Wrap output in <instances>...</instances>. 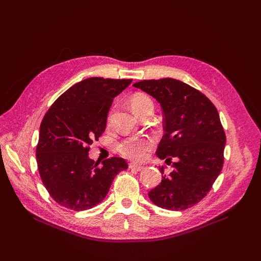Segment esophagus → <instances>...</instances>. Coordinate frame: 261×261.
<instances>
[{"mask_svg":"<svg viewBox=\"0 0 261 261\" xmlns=\"http://www.w3.org/2000/svg\"><path fill=\"white\" fill-rule=\"evenodd\" d=\"M129 169L130 170H135V171H141V170H144L145 168L141 167V165H137L135 163H129Z\"/></svg>","mask_w":261,"mask_h":261,"instance_id":"1","label":"esophagus"}]
</instances>
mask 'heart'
<instances>
[{
    "label": "heart",
    "mask_w": 261,
    "mask_h": 261,
    "mask_svg": "<svg viewBox=\"0 0 261 261\" xmlns=\"http://www.w3.org/2000/svg\"><path fill=\"white\" fill-rule=\"evenodd\" d=\"M130 106L133 111L137 115L146 109L152 108L153 102L151 98L144 93H134L130 98ZM111 122V114L109 116V123ZM153 147V140L148 137H133L127 138L117 145V151L120 152L124 158L132 161H143L145 160L148 152Z\"/></svg>",
    "instance_id": "b5f03b06"
}]
</instances>
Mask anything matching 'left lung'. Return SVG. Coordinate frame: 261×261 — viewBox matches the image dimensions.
Masks as SVG:
<instances>
[{
	"mask_svg": "<svg viewBox=\"0 0 261 261\" xmlns=\"http://www.w3.org/2000/svg\"><path fill=\"white\" fill-rule=\"evenodd\" d=\"M133 86L161 105L165 133L155 153L167 163L175 161L149 198L163 209L191 208L206 197L223 168L226 137L218 110L202 92L173 78Z\"/></svg>",
	"mask_w": 261,
	"mask_h": 261,
	"instance_id": "obj_1",
	"label": "left lung"
}]
</instances>
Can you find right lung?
I'll use <instances>...</instances> for the list:
<instances>
[{
  "mask_svg": "<svg viewBox=\"0 0 261 261\" xmlns=\"http://www.w3.org/2000/svg\"><path fill=\"white\" fill-rule=\"evenodd\" d=\"M132 81L87 78L61 94L44 114L37 164L44 187L60 206L74 211L93 208L105 199L114 177L128 168L117 156L99 167L88 152L106 130L114 98Z\"/></svg>",
  "mask_w": 261,
  "mask_h": 261,
  "instance_id": "obj_1",
  "label": "right lung"
}]
</instances>
